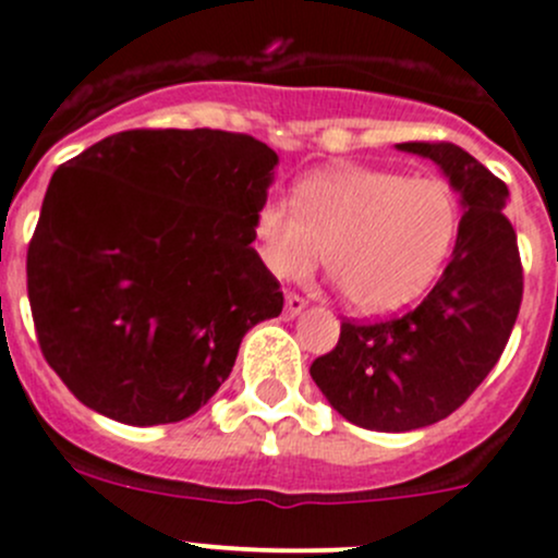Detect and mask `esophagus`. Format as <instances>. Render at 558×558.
<instances>
[{
	"label": "esophagus",
	"mask_w": 558,
	"mask_h": 558,
	"mask_svg": "<svg viewBox=\"0 0 558 558\" xmlns=\"http://www.w3.org/2000/svg\"><path fill=\"white\" fill-rule=\"evenodd\" d=\"M303 308H306V301H303V298H298V295H287V303H284V312H287V317H298V314L303 312Z\"/></svg>",
	"instance_id": "1"
}]
</instances>
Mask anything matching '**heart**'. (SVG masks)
Masks as SVG:
<instances>
[{"label":"heart","mask_w":558,"mask_h":558,"mask_svg":"<svg viewBox=\"0 0 558 558\" xmlns=\"http://www.w3.org/2000/svg\"><path fill=\"white\" fill-rule=\"evenodd\" d=\"M292 205L266 201L257 209L260 263L277 279H306L327 252V277L363 314L422 298L457 244V195L435 177L347 166L306 177Z\"/></svg>","instance_id":"heart-1"}]
</instances>
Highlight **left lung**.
Segmentation results:
<instances>
[{
    "mask_svg": "<svg viewBox=\"0 0 558 558\" xmlns=\"http://www.w3.org/2000/svg\"><path fill=\"white\" fill-rule=\"evenodd\" d=\"M398 150L438 163L464 215L444 277L416 308L373 325L347 319L336 349L312 363L327 403L376 433L429 427L457 411L497 365L524 292L502 211L508 185L451 142H403Z\"/></svg>",
    "mask_w": 558,
    "mask_h": 558,
    "instance_id": "1",
    "label": "left lung"
}]
</instances>
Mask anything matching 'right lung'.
Returning <instances> with one entry per match:
<instances>
[{
  "label": "right lung",
  "instance_id": "1",
  "mask_svg": "<svg viewBox=\"0 0 558 558\" xmlns=\"http://www.w3.org/2000/svg\"><path fill=\"white\" fill-rule=\"evenodd\" d=\"M277 163L246 134L136 129L56 169L28 244V303L80 403L171 424L231 376L246 330L284 306L252 246Z\"/></svg>",
  "mask_w": 558,
  "mask_h": 558
}]
</instances>
